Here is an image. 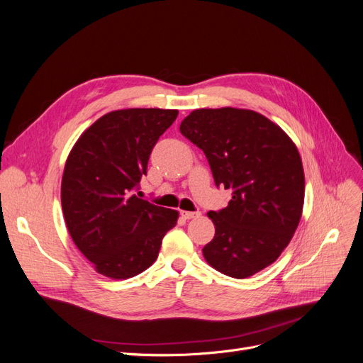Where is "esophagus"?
Returning a JSON list of instances; mask_svg holds the SVG:
<instances>
[{
  "mask_svg": "<svg viewBox=\"0 0 363 363\" xmlns=\"http://www.w3.org/2000/svg\"><path fill=\"white\" fill-rule=\"evenodd\" d=\"M180 215H182L184 219H194V218H199L201 213H200V212H184V211H183Z\"/></svg>",
  "mask_w": 363,
  "mask_h": 363,
  "instance_id": "34e87169",
  "label": "esophagus"
}]
</instances>
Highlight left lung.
Returning <instances> with one entry per match:
<instances>
[{"instance_id":"obj_1","label":"left lung","mask_w":363,"mask_h":363,"mask_svg":"<svg viewBox=\"0 0 363 363\" xmlns=\"http://www.w3.org/2000/svg\"><path fill=\"white\" fill-rule=\"evenodd\" d=\"M180 131L207 157L215 184L232 191L204 259L228 277L247 279L276 262L298 227L303 163L295 144L263 115L245 108H199Z\"/></svg>"}]
</instances>
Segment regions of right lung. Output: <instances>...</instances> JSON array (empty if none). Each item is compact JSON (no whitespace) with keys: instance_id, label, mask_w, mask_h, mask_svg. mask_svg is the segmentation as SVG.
Masks as SVG:
<instances>
[{"instance_id":"right-lung-1","label":"right lung","mask_w":363,"mask_h":363,"mask_svg":"<svg viewBox=\"0 0 363 363\" xmlns=\"http://www.w3.org/2000/svg\"><path fill=\"white\" fill-rule=\"evenodd\" d=\"M177 111L125 108L101 116L71 150L62 179L68 232L95 269L130 279L150 268L179 212L136 195L159 138Z\"/></svg>"}]
</instances>
